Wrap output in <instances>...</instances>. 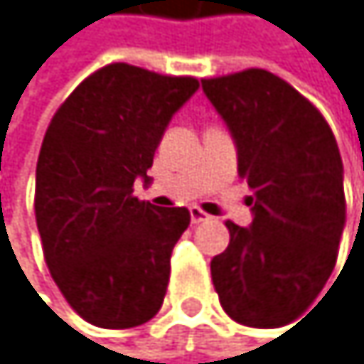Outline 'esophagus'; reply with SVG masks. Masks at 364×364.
Listing matches in <instances>:
<instances>
[{
	"instance_id": "esophagus-1",
	"label": "esophagus",
	"mask_w": 364,
	"mask_h": 364,
	"mask_svg": "<svg viewBox=\"0 0 364 364\" xmlns=\"http://www.w3.org/2000/svg\"><path fill=\"white\" fill-rule=\"evenodd\" d=\"M190 218H192V224H200V222H207L209 220V213H205L198 207H192L190 209Z\"/></svg>"
}]
</instances>
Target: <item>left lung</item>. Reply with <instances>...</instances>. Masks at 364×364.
<instances>
[{"label": "left lung", "instance_id": "left-lung-1", "mask_svg": "<svg viewBox=\"0 0 364 364\" xmlns=\"http://www.w3.org/2000/svg\"><path fill=\"white\" fill-rule=\"evenodd\" d=\"M203 90L235 140L255 215L248 228L226 222L213 287L230 319L278 328L311 306L334 269L346 226L339 146L319 109L269 70L203 80Z\"/></svg>", "mask_w": 364, "mask_h": 364}]
</instances>
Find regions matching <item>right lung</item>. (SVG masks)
Instances as JSON below:
<instances>
[{"label": "right lung", "instance_id": "obj_1", "mask_svg": "<svg viewBox=\"0 0 364 364\" xmlns=\"http://www.w3.org/2000/svg\"><path fill=\"white\" fill-rule=\"evenodd\" d=\"M198 90L124 62L95 70L53 114L36 164L34 211L51 278L88 323L122 330L164 304L186 207L134 196L174 112Z\"/></svg>", "mask_w": 364, "mask_h": 364}]
</instances>
